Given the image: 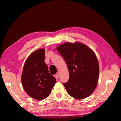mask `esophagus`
Instances as JSON below:
<instances>
[{"mask_svg": "<svg viewBox=\"0 0 121 121\" xmlns=\"http://www.w3.org/2000/svg\"><path fill=\"white\" fill-rule=\"evenodd\" d=\"M59 75H60V73H59V72H58V73H56V74L54 75V77H56V78L58 79V78H59Z\"/></svg>", "mask_w": 121, "mask_h": 121, "instance_id": "obj_1", "label": "esophagus"}]
</instances>
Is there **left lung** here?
Listing matches in <instances>:
<instances>
[{"mask_svg":"<svg viewBox=\"0 0 121 121\" xmlns=\"http://www.w3.org/2000/svg\"><path fill=\"white\" fill-rule=\"evenodd\" d=\"M68 67L69 78L63 83L69 95L83 99L97 87L99 65L97 56L89 47L80 42H67L56 48Z\"/></svg>","mask_w":121,"mask_h":121,"instance_id":"left-lung-1","label":"left lung"}]
</instances>
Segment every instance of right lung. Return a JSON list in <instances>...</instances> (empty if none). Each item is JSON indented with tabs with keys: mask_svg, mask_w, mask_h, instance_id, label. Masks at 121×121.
<instances>
[{
	"mask_svg": "<svg viewBox=\"0 0 121 121\" xmlns=\"http://www.w3.org/2000/svg\"><path fill=\"white\" fill-rule=\"evenodd\" d=\"M45 55L44 48L32 53L26 61L21 76L24 91L29 96L37 100L48 97L56 82L44 62Z\"/></svg>",
	"mask_w": 121,
	"mask_h": 121,
	"instance_id": "right-lung-1",
	"label": "right lung"
}]
</instances>
